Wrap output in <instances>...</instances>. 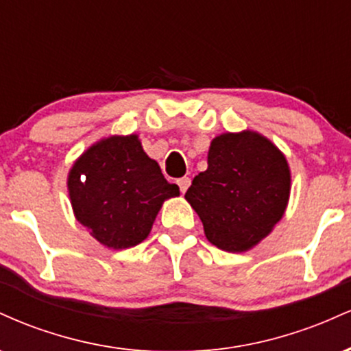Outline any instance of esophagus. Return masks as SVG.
Returning a JSON list of instances; mask_svg holds the SVG:
<instances>
[{
	"label": "esophagus",
	"instance_id": "obj_1",
	"mask_svg": "<svg viewBox=\"0 0 351 351\" xmlns=\"http://www.w3.org/2000/svg\"><path fill=\"white\" fill-rule=\"evenodd\" d=\"M189 184H191V180H189L188 176H184V178H180V180H178V186H180V191L183 193V195H184V193H186V189L189 188Z\"/></svg>",
	"mask_w": 351,
	"mask_h": 351
}]
</instances>
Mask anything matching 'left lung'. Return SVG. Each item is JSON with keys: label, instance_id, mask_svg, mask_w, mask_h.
<instances>
[{"label": "left lung", "instance_id": "obj_1", "mask_svg": "<svg viewBox=\"0 0 351 351\" xmlns=\"http://www.w3.org/2000/svg\"><path fill=\"white\" fill-rule=\"evenodd\" d=\"M287 158L254 130L221 134L208 152V170L195 176L184 198L204 236L228 252H245L272 232L291 196Z\"/></svg>", "mask_w": 351, "mask_h": 351}]
</instances>
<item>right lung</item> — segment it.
Masks as SVG:
<instances>
[{"mask_svg":"<svg viewBox=\"0 0 351 351\" xmlns=\"http://www.w3.org/2000/svg\"><path fill=\"white\" fill-rule=\"evenodd\" d=\"M67 189L75 219L108 249L147 239L165 201L180 196L134 134L88 147L71 167Z\"/></svg>","mask_w":351,"mask_h":351,"instance_id":"add662e5","label":"right lung"}]
</instances>
